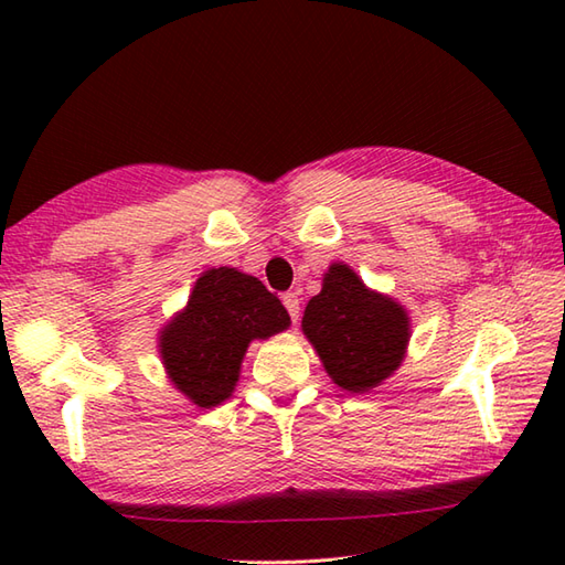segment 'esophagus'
Instances as JSON below:
<instances>
[{
  "mask_svg": "<svg viewBox=\"0 0 565 565\" xmlns=\"http://www.w3.org/2000/svg\"><path fill=\"white\" fill-rule=\"evenodd\" d=\"M281 301H284V306H286V310H289L291 320L298 322V303H301V301H298V296H296V294H284Z\"/></svg>",
  "mask_w": 565,
  "mask_h": 565,
  "instance_id": "1",
  "label": "esophagus"
}]
</instances>
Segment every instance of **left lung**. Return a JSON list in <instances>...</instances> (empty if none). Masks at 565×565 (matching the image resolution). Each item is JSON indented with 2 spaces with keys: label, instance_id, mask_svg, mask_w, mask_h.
<instances>
[{
  "label": "left lung",
  "instance_id": "left-lung-1",
  "mask_svg": "<svg viewBox=\"0 0 565 565\" xmlns=\"http://www.w3.org/2000/svg\"><path fill=\"white\" fill-rule=\"evenodd\" d=\"M301 330L332 383L369 393L401 369L411 316L395 298L369 289L350 264L332 262L320 294L306 306Z\"/></svg>",
  "mask_w": 565,
  "mask_h": 565
}]
</instances>
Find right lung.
I'll return each instance as SVG.
<instances>
[{
	"mask_svg": "<svg viewBox=\"0 0 565 565\" xmlns=\"http://www.w3.org/2000/svg\"><path fill=\"white\" fill-rule=\"evenodd\" d=\"M289 326L286 308L257 276L235 267L206 269L186 306L160 330L164 374L186 401L209 411L233 395L249 342Z\"/></svg>",
	"mask_w": 565,
	"mask_h": 565,
	"instance_id": "add662e5",
	"label": "right lung"
}]
</instances>
